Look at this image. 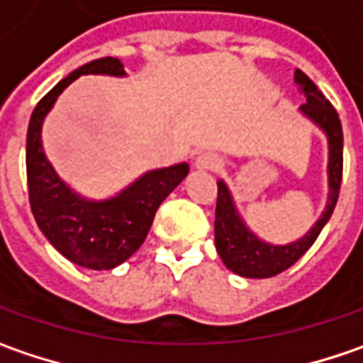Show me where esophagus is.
Here are the masks:
<instances>
[{
    "label": "esophagus",
    "instance_id": "obj_1",
    "mask_svg": "<svg viewBox=\"0 0 363 363\" xmlns=\"http://www.w3.org/2000/svg\"><path fill=\"white\" fill-rule=\"evenodd\" d=\"M221 164V158L217 154H211V152H205V154H199L195 158V168L197 170H215Z\"/></svg>",
    "mask_w": 363,
    "mask_h": 363
}]
</instances>
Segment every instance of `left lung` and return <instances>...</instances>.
<instances>
[{"label": "left lung", "instance_id": "left-lung-1", "mask_svg": "<svg viewBox=\"0 0 363 363\" xmlns=\"http://www.w3.org/2000/svg\"><path fill=\"white\" fill-rule=\"evenodd\" d=\"M294 85L305 95L307 103L298 107V113L308 119L315 128H319L327 138V203L317 221L311 225L305 235L289 244H270L256 235L245 223L240 213L231 189L223 179L217 181V209H215V247L225 268L233 274L244 278H270L291 268L315 240L329 221L335 209L341 186L343 170V132L341 121L333 105L325 99L317 85L303 71H294Z\"/></svg>", "mask_w": 363, "mask_h": 363}]
</instances>
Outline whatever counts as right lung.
<instances>
[{
	"label": "right lung",
	"instance_id": "add662e5",
	"mask_svg": "<svg viewBox=\"0 0 363 363\" xmlns=\"http://www.w3.org/2000/svg\"><path fill=\"white\" fill-rule=\"evenodd\" d=\"M83 74L128 77L119 58L105 56L72 71L40 99L26 138L30 207L44 238L67 260L89 270H111L144 244L160 203L186 179L189 164L146 170L105 199L85 197L62 181L42 146V125L60 93Z\"/></svg>",
	"mask_w": 363,
	"mask_h": 363
}]
</instances>
